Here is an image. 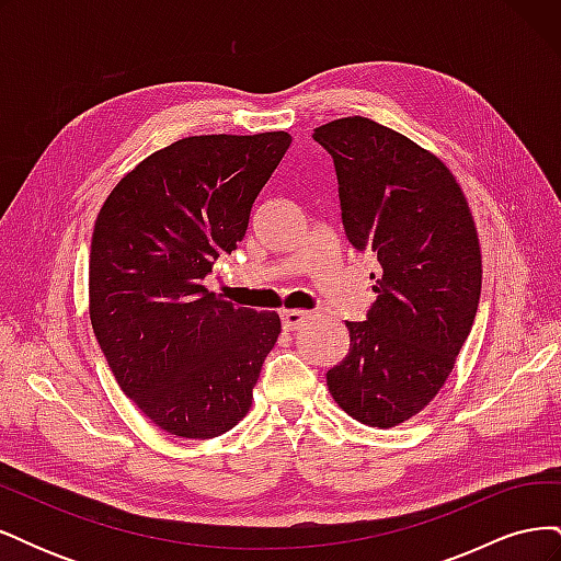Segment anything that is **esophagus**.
<instances>
[{"label": "esophagus", "instance_id": "1", "mask_svg": "<svg viewBox=\"0 0 561 561\" xmlns=\"http://www.w3.org/2000/svg\"><path fill=\"white\" fill-rule=\"evenodd\" d=\"M280 318H283V328H285L287 332H293V330L301 328L304 322H307V320L311 318V313H309V311H299V309H287V311L280 313Z\"/></svg>", "mask_w": 561, "mask_h": 561}]
</instances>
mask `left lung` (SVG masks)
<instances>
[{"mask_svg": "<svg viewBox=\"0 0 561 561\" xmlns=\"http://www.w3.org/2000/svg\"><path fill=\"white\" fill-rule=\"evenodd\" d=\"M313 140L334 159L351 245L381 264L377 301L367 320H346L351 346L328 388L355 421L393 428L437 396L470 334L482 290L478 229L449 168L402 133L344 116Z\"/></svg>", "mask_w": 561, "mask_h": 561, "instance_id": "left-lung-1", "label": "left lung"}]
</instances>
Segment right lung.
I'll list each match as a JSON object with an SVG mask.
<instances>
[{
  "label": "right lung",
  "mask_w": 561,
  "mask_h": 561,
  "mask_svg": "<svg viewBox=\"0 0 561 561\" xmlns=\"http://www.w3.org/2000/svg\"><path fill=\"white\" fill-rule=\"evenodd\" d=\"M293 138L192 135L142 159L98 213L89 313L116 383L165 433L208 439L252 407L280 334L203 278L243 241L250 208Z\"/></svg>",
  "instance_id": "add662e5"
}]
</instances>
